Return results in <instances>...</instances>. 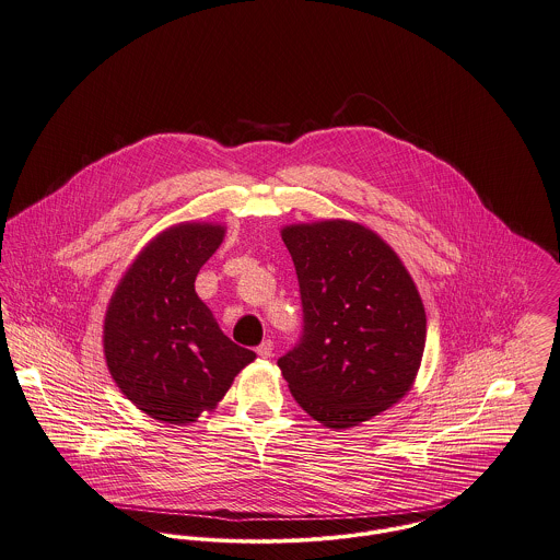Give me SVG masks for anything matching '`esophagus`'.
I'll return each instance as SVG.
<instances>
[{"label":"esophagus","instance_id":"34e87169","mask_svg":"<svg viewBox=\"0 0 560 560\" xmlns=\"http://www.w3.org/2000/svg\"><path fill=\"white\" fill-rule=\"evenodd\" d=\"M256 353H258V357H262V359H269V357L273 355V342L271 340H262L260 347H256Z\"/></svg>","mask_w":560,"mask_h":560}]
</instances>
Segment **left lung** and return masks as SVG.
Returning <instances> with one entry per match:
<instances>
[{
    "instance_id": "1",
    "label": "left lung",
    "mask_w": 560,
    "mask_h": 560,
    "mask_svg": "<svg viewBox=\"0 0 560 560\" xmlns=\"http://www.w3.org/2000/svg\"><path fill=\"white\" fill-rule=\"evenodd\" d=\"M304 336L278 359L298 405L347 430L398 405L425 347V310L394 248L353 220L289 224Z\"/></svg>"
}]
</instances>
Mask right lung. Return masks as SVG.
<instances>
[{
    "instance_id": "right-lung-1",
    "label": "right lung",
    "mask_w": 560,
    "mask_h": 560,
    "mask_svg": "<svg viewBox=\"0 0 560 560\" xmlns=\"http://www.w3.org/2000/svg\"><path fill=\"white\" fill-rule=\"evenodd\" d=\"M218 222H182L137 255L106 305L102 347L119 392L162 423L188 425L224 398L255 351L231 342L195 291L224 242Z\"/></svg>"
}]
</instances>
